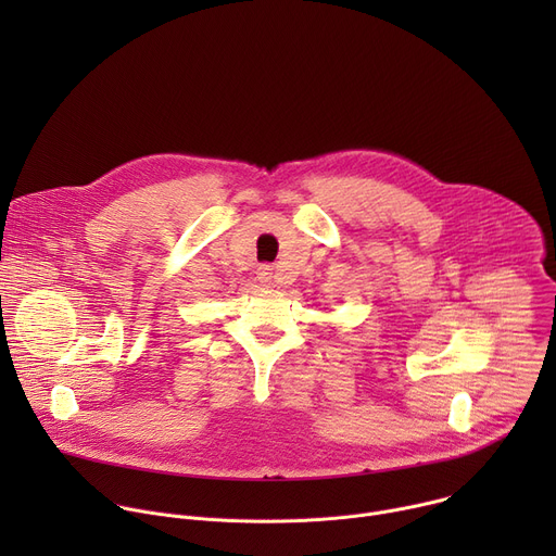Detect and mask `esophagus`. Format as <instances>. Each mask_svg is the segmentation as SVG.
Listing matches in <instances>:
<instances>
[{"mask_svg":"<svg viewBox=\"0 0 556 556\" xmlns=\"http://www.w3.org/2000/svg\"><path fill=\"white\" fill-rule=\"evenodd\" d=\"M273 270H275V268H273V266H268V264L260 266V268H257V279H260L262 283L270 286V283L275 281V273H273Z\"/></svg>","mask_w":556,"mask_h":556,"instance_id":"obj_1","label":"esophagus"}]
</instances>
